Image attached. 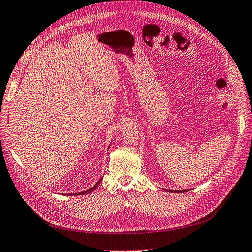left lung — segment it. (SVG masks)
Returning <instances> with one entry per match:
<instances>
[{
	"mask_svg": "<svg viewBox=\"0 0 252 252\" xmlns=\"http://www.w3.org/2000/svg\"><path fill=\"white\" fill-rule=\"evenodd\" d=\"M178 191H180V190H178ZM182 191H185V190H182Z\"/></svg>",
	"mask_w": 252,
	"mask_h": 252,
	"instance_id": "8db88e82",
	"label": "left lung"
}]
</instances>
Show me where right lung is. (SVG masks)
I'll list each match as a JSON object with an SVG mask.
<instances>
[{
  "instance_id": "obj_1",
  "label": "right lung",
  "mask_w": 252,
  "mask_h": 252,
  "mask_svg": "<svg viewBox=\"0 0 252 252\" xmlns=\"http://www.w3.org/2000/svg\"><path fill=\"white\" fill-rule=\"evenodd\" d=\"M100 181H101V179L98 181V182H97L94 186H93V188H91L90 189H88V190H86V191H82V192H79V193H76V194H87V193H89V192H91V191H93L96 188H97V186H98V184L100 183ZM75 194V193H74Z\"/></svg>"
}]
</instances>
